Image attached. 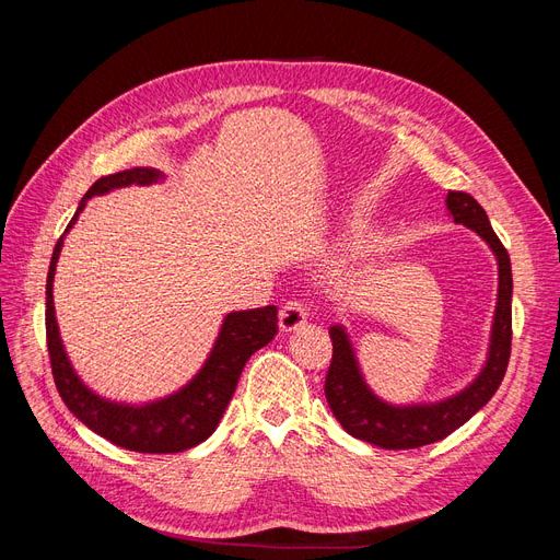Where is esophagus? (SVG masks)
<instances>
[{"mask_svg":"<svg viewBox=\"0 0 560 560\" xmlns=\"http://www.w3.org/2000/svg\"><path fill=\"white\" fill-rule=\"evenodd\" d=\"M306 319H308V308L303 306L299 299L287 301L280 308V329L282 331H296L299 327L306 325Z\"/></svg>","mask_w":560,"mask_h":560,"instance_id":"1","label":"esophagus"}]
</instances>
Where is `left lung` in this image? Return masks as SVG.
Instances as JSON below:
<instances>
[{"mask_svg":"<svg viewBox=\"0 0 560 560\" xmlns=\"http://www.w3.org/2000/svg\"><path fill=\"white\" fill-rule=\"evenodd\" d=\"M446 208L453 222L477 231L493 247L500 266L498 308L490 336L488 362L479 378L460 395L439 404L422 406H389L381 401L358 369L348 336L341 327H331V364L325 378V395L331 413L341 428L354 439H362L381 448L406 451L442 442L451 432L477 413L498 393L512 354V261L504 245L488 222L483 208L465 191H448Z\"/></svg>","mask_w":560,"mask_h":560,"instance_id":"1","label":"left lung"}]
</instances>
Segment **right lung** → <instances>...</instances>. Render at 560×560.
Returning a JSON list of instances; mask_svg holds the SVG:
<instances>
[{"mask_svg": "<svg viewBox=\"0 0 560 560\" xmlns=\"http://www.w3.org/2000/svg\"><path fill=\"white\" fill-rule=\"evenodd\" d=\"M161 177V173L151 167H132L116 175L100 177L89 194L83 196L72 222L67 224V231L77 222L83 202L95 194H107L109 189L128 184H151ZM65 231V233H67ZM62 247V235L56 243L54 257H50V268L46 278V346L50 358V371L62 401L83 425H89L95 434L105 436L107 442L138 451V453H182L194 448L217 430L222 420L226 406L235 393V385L243 374L245 362L254 352L273 341L278 334V308H254L231 313L224 319V327L219 331L214 350L200 374L179 389L177 395L161 399L147 406H124L112 404L93 395L91 389L79 381L72 371L67 354L60 343V334L56 325L54 311V276L56 261Z\"/></svg>", "mask_w": 560, "mask_h": 560, "instance_id": "add662e5", "label": "right lung"}]
</instances>
